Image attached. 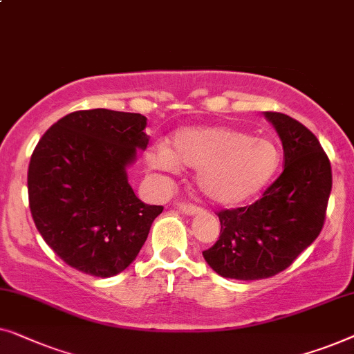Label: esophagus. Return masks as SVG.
<instances>
[{"label":"esophagus","instance_id":"1","mask_svg":"<svg viewBox=\"0 0 354 354\" xmlns=\"http://www.w3.org/2000/svg\"><path fill=\"white\" fill-rule=\"evenodd\" d=\"M176 208H178V210L181 212V213H184V215H189V216L197 215V213L202 212L201 207H196V205H192V203H186V202L176 203Z\"/></svg>","mask_w":354,"mask_h":354}]
</instances>
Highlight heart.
Listing matches in <instances>:
<instances>
[{
	"label": "heart",
	"instance_id": "obj_1",
	"mask_svg": "<svg viewBox=\"0 0 354 354\" xmlns=\"http://www.w3.org/2000/svg\"><path fill=\"white\" fill-rule=\"evenodd\" d=\"M153 168H196V184L218 205H237L255 197L281 167V151L270 138L250 136L229 127L181 128L168 149L149 153Z\"/></svg>",
	"mask_w": 354,
	"mask_h": 354
}]
</instances>
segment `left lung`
<instances>
[{
  "label": "left lung",
  "mask_w": 354,
  "mask_h": 354,
  "mask_svg": "<svg viewBox=\"0 0 354 354\" xmlns=\"http://www.w3.org/2000/svg\"><path fill=\"white\" fill-rule=\"evenodd\" d=\"M283 147V171L248 207L218 212L220 239L202 255L218 274L239 281L276 276L319 236L332 189L330 162L295 118L265 112Z\"/></svg>",
  "instance_id": "obj_1"
}]
</instances>
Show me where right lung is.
<instances>
[{"label":"right lung","mask_w":354,"mask_h":354,"mask_svg":"<svg viewBox=\"0 0 354 354\" xmlns=\"http://www.w3.org/2000/svg\"><path fill=\"white\" fill-rule=\"evenodd\" d=\"M141 113L78 111L43 134L28 165L38 232L68 266L111 277L131 265L162 205L139 201L127 168L147 147Z\"/></svg>","instance_id":"add662e5"}]
</instances>
